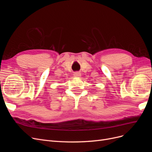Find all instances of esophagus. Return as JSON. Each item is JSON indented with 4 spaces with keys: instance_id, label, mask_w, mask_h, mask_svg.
Wrapping results in <instances>:
<instances>
[{
    "instance_id": "obj_1",
    "label": "esophagus",
    "mask_w": 152,
    "mask_h": 152,
    "mask_svg": "<svg viewBox=\"0 0 152 152\" xmlns=\"http://www.w3.org/2000/svg\"><path fill=\"white\" fill-rule=\"evenodd\" d=\"M73 75H74V76L75 77H80L81 73L80 72H76L74 73V74H73Z\"/></svg>"
}]
</instances>
